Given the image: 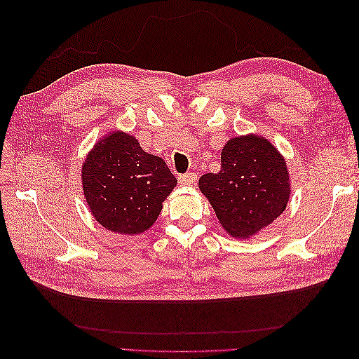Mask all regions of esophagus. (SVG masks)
Here are the masks:
<instances>
[{"instance_id": "1", "label": "esophagus", "mask_w": 359, "mask_h": 359, "mask_svg": "<svg viewBox=\"0 0 359 359\" xmlns=\"http://www.w3.org/2000/svg\"><path fill=\"white\" fill-rule=\"evenodd\" d=\"M178 181H180L181 186H191V184H194V181H196V175H194V173H191V172L184 173V175L178 177Z\"/></svg>"}]
</instances>
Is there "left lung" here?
Returning a JSON list of instances; mask_svg holds the SVG:
<instances>
[{
	"instance_id": "left-lung-1",
	"label": "left lung",
	"mask_w": 359,
	"mask_h": 359,
	"mask_svg": "<svg viewBox=\"0 0 359 359\" xmlns=\"http://www.w3.org/2000/svg\"><path fill=\"white\" fill-rule=\"evenodd\" d=\"M199 189L210 201L223 229L250 238L286 210L290 181L285 157L257 135L227 140L219 173H205Z\"/></svg>"
}]
</instances>
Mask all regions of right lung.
<instances>
[{
	"instance_id": "right-lung-1",
	"label": "right lung",
	"mask_w": 359,
	"mask_h": 359,
	"mask_svg": "<svg viewBox=\"0 0 359 359\" xmlns=\"http://www.w3.org/2000/svg\"><path fill=\"white\" fill-rule=\"evenodd\" d=\"M175 186L165 160L145 153L137 139L124 132L100 139L82 165L88 208L97 222L116 233L149 229Z\"/></svg>"
}]
</instances>
